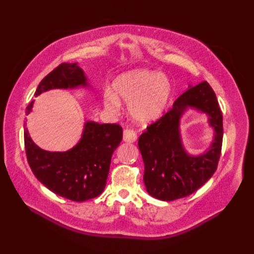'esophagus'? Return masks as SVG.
Here are the masks:
<instances>
[{
    "label": "esophagus",
    "mask_w": 254,
    "mask_h": 254,
    "mask_svg": "<svg viewBox=\"0 0 254 254\" xmlns=\"http://www.w3.org/2000/svg\"><path fill=\"white\" fill-rule=\"evenodd\" d=\"M137 138V134L136 132L133 130V128H126L123 131V141L127 142V143H133L135 142Z\"/></svg>",
    "instance_id": "34e87169"
}]
</instances>
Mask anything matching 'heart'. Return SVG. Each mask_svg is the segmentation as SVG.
Masks as SVG:
<instances>
[{"label": "heart", "instance_id": "1", "mask_svg": "<svg viewBox=\"0 0 254 254\" xmlns=\"http://www.w3.org/2000/svg\"><path fill=\"white\" fill-rule=\"evenodd\" d=\"M113 88L128 104L131 116L137 122L149 123L163 115L171 98V84L165 75L149 69H136L119 76ZM105 101L111 110L120 108V101L112 91H106Z\"/></svg>", "mask_w": 254, "mask_h": 254}]
</instances>
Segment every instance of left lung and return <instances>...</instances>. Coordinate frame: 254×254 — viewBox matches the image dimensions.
Segmentation results:
<instances>
[{"instance_id": "obj_1", "label": "left lung", "mask_w": 254, "mask_h": 254, "mask_svg": "<svg viewBox=\"0 0 254 254\" xmlns=\"http://www.w3.org/2000/svg\"><path fill=\"white\" fill-rule=\"evenodd\" d=\"M188 106L207 113L215 130L213 144L199 156L188 155L182 146L179 122ZM223 133V113L209 84L202 82L185 91L138 138L147 192L161 201H174L195 192L217 169Z\"/></svg>"}]
</instances>
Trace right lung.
Segmentation results:
<instances>
[{"label":"right lung","mask_w":254,"mask_h":254,"mask_svg":"<svg viewBox=\"0 0 254 254\" xmlns=\"http://www.w3.org/2000/svg\"><path fill=\"white\" fill-rule=\"evenodd\" d=\"M87 86L82 68L76 63H62L38 85L35 96L55 88ZM32 104L27 106L26 115ZM122 127L116 123L86 122L83 136L67 152H47L32 142L25 128L27 161L36 178L58 195L74 202L97 197L106 187L112 154L122 141Z\"/></svg>","instance_id":"right-lung-1"}]
</instances>
